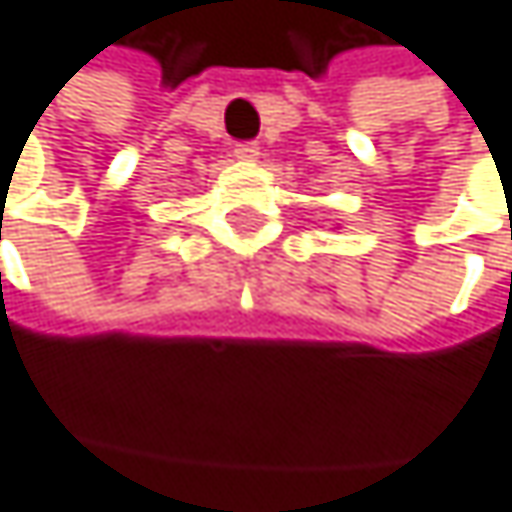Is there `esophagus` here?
<instances>
[{"mask_svg":"<svg viewBox=\"0 0 512 512\" xmlns=\"http://www.w3.org/2000/svg\"><path fill=\"white\" fill-rule=\"evenodd\" d=\"M258 150H261L258 144L245 141V144H236V147H233V156H236V159H258Z\"/></svg>","mask_w":512,"mask_h":512,"instance_id":"34e87169","label":"esophagus"}]
</instances>
